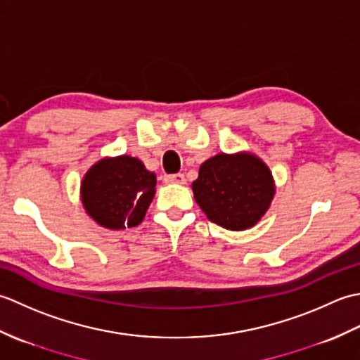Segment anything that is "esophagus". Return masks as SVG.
I'll list each match as a JSON object with an SVG mask.
<instances>
[{
	"label": "esophagus",
	"instance_id": "34e87169",
	"mask_svg": "<svg viewBox=\"0 0 360 360\" xmlns=\"http://www.w3.org/2000/svg\"><path fill=\"white\" fill-rule=\"evenodd\" d=\"M164 181L167 184H186V176L182 173H174V174H165Z\"/></svg>",
	"mask_w": 360,
	"mask_h": 360
}]
</instances>
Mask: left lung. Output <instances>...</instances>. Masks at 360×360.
I'll use <instances>...</instances> for the list:
<instances>
[{
	"label": "left lung",
	"mask_w": 360,
	"mask_h": 360,
	"mask_svg": "<svg viewBox=\"0 0 360 360\" xmlns=\"http://www.w3.org/2000/svg\"><path fill=\"white\" fill-rule=\"evenodd\" d=\"M195 201L207 218L229 231L254 227L275 195L272 173L252 153L213 156L192 184Z\"/></svg>",
	"instance_id": "left-lung-1"
}]
</instances>
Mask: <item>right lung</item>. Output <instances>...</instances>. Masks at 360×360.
I'll list each match as a JSON object with an SVG mask.
<instances>
[{
	"mask_svg": "<svg viewBox=\"0 0 360 360\" xmlns=\"http://www.w3.org/2000/svg\"><path fill=\"white\" fill-rule=\"evenodd\" d=\"M156 174L131 156L105 158L86 172L82 181V204L102 227L119 231L134 227L155 196Z\"/></svg>",
	"mask_w": 360,
	"mask_h": 360,
	"instance_id": "add662e5",
	"label": "right lung"
}]
</instances>
